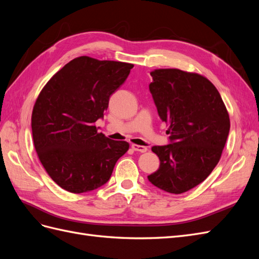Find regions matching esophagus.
I'll return each mask as SVG.
<instances>
[{
	"label": "esophagus",
	"mask_w": 259,
	"mask_h": 259,
	"mask_svg": "<svg viewBox=\"0 0 259 259\" xmlns=\"http://www.w3.org/2000/svg\"><path fill=\"white\" fill-rule=\"evenodd\" d=\"M132 149L134 151H138V152H146L148 150V148L145 146H139V145H135L133 144L132 145Z\"/></svg>",
	"instance_id": "esophagus-1"
}]
</instances>
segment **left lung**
<instances>
[{"mask_svg": "<svg viewBox=\"0 0 259 259\" xmlns=\"http://www.w3.org/2000/svg\"><path fill=\"white\" fill-rule=\"evenodd\" d=\"M149 85L170 144L154 146L160 167L149 182L169 193H184L205 180L221 160L230 119L209 80L179 69H155Z\"/></svg>", "mask_w": 259, "mask_h": 259, "instance_id": "8db88e82", "label": "left lung"}]
</instances>
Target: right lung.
Masks as SVG:
<instances>
[{
	"label": "right lung",
	"mask_w": 259,
	"mask_h": 259,
	"mask_svg": "<svg viewBox=\"0 0 259 259\" xmlns=\"http://www.w3.org/2000/svg\"><path fill=\"white\" fill-rule=\"evenodd\" d=\"M133 67L81 56L55 73L38 94L31 116L33 144L46 173L62 189H97L128 150V143L98 133L95 122Z\"/></svg>",
	"instance_id": "1"
}]
</instances>
